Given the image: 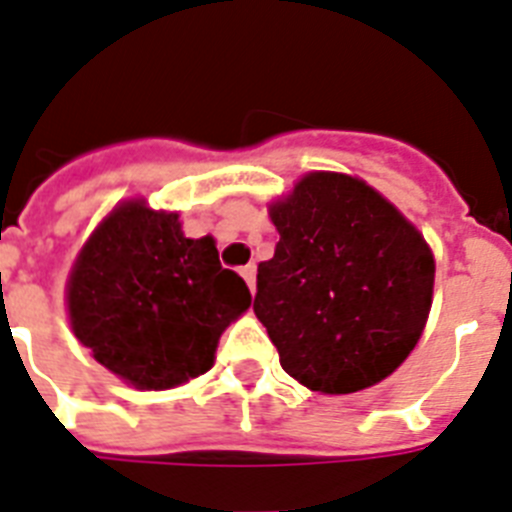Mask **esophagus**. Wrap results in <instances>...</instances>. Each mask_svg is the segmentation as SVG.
I'll return each instance as SVG.
<instances>
[{
  "label": "esophagus",
  "mask_w": 512,
  "mask_h": 512,
  "mask_svg": "<svg viewBox=\"0 0 512 512\" xmlns=\"http://www.w3.org/2000/svg\"><path fill=\"white\" fill-rule=\"evenodd\" d=\"M239 273H242V278H244V281H247L249 289L255 292V276H257V268H255V265H244V268L239 270Z\"/></svg>",
  "instance_id": "34e87169"
}]
</instances>
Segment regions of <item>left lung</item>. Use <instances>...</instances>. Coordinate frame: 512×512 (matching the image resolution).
I'll use <instances>...</instances> for the list:
<instances>
[{
  "mask_svg": "<svg viewBox=\"0 0 512 512\" xmlns=\"http://www.w3.org/2000/svg\"><path fill=\"white\" fill-rule=\"evenodd\" d=\"M276 252L257 265L255 315L307 389L384 381L418 344L434 294L421 231L360 178L307 173L270 205Z\"/></svg>",
  "mask_w": 512,
  "mask_h": 512,
  "instance_id": "8db88e82",
  "label": "left lung"
}]
</instances>
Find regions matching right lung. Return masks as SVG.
I'll return each mask as SVG.
<instances>
[{
    "label": "right lung",
    "mask_w": 512,
    "mask_h": 512,
    "mask_svg": "<svg viewBox=\"0 0 512 512\" xmlns=\"http://www.w3.org/2000/svg\"><path fill=\"white\" fill-rule=\"evenodd\" d=\"M252 302L213 236L186 239L176 213L131 199L83 244L68 278L70 328L136 389H170L213 368L220 334Z\"/></svg>",
    "instance_id": "add662e5"
}]
</instances>
